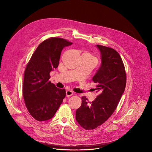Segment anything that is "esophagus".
Masks as SVG:
<instances>
[{
    "instance_id": "1",
    "label": "esophagus",
    "mask_w": 152,
    "mask_h": 152,
    "mask_svg": "<svg viewBox=\"0 0 152 152\" xmlns=\"http://www.w3.org/2000/svg\"><path fill=\"white\" fill-rule=\"evenodd\" d=\"M73 92L71 91H67L66 92V97H70V96H71V95H73Z\"/></svg>"
}]
</instances>
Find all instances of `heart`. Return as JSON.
Returning <instances> with one entry per match:
<instances>
[{
	"label": "heart",
	"mask_w": 152,
	"mask_h": 152,
	"mask_svg": "<svg viewBox=\"0 0 152 152\" xmlns=\"http://www.w3.org/2000/svg\"><path fill=\"white\" fill-rule=\"evenodd\" d=\"M87 55H89L91 57H92V58H94V59H95V60H96V58H95V57H92V56L91 55H90L89 53H87Z\"/></svg>",
	"instance_id": "1"
}]
</instances>
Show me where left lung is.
<instances>
[{"label": "left lung", "mask_w": 152, "mask_h": 152, "mask_svg": "<svg viewBox=\"0 0 152 152\" xmlns=\"http://www.w3.org/2000/svg\"><path fill=\"white\" fill-rule=\"evenodd\" d=\"M100 52L101 66L92 78L99 94L89 102L83 96L82 104L76 111V119L82 127L92 130L104 123L113 113L124 93L126 73L123 61L112 48L97 45Z\"/></svg>", "instance_id": "left-lung-1"}]
</instances>
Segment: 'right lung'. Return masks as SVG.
I'll return each instance as SVG.
<instances>
[{
    "label": "right lung",
    "instance_id": "right-lung-1",
    "mask_svg": "<svg viewBox=\"0 0 152 152\" xmlns=\"http://www.w3.org/2000/svg\"><path fill=\"white\" fill-rule=\"evenodd\" d=\"M72 42L50 37L40 44L28 63L24 75L23 95L30 115L38 121L51 119L66 96L50 81V73L58 66L61 52Z\"/></svg>",
    "mask_w": 152,
    "mask_h": 152
}]
</instances>
